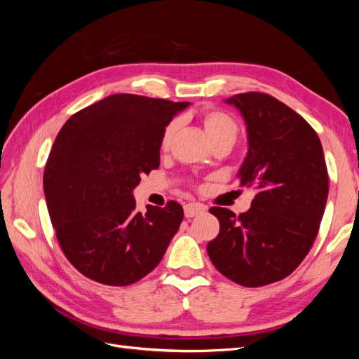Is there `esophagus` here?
Listing matches in <instances>:
<instances>
[{"mask_svg": "<svg viewBox=\"0 0 359 359\" xmlns=\"http://www.w3.org/2000/svg\"><path fill=\"white\" fill-rule=\"evenodd\" d=\"M205 212V206L201 203H187L184 205V214H186L187 219H191V217H196L199 214Z\"/></svg>", "mask_w": 359, "mask_h": 359, "instance_id": "34e87169", "label": "esophagus"}]
</instances>
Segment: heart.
Masks as SVG:
<instances>
[{
	"label": "heart",
	"instance_id": "heart-1",
	"mask_svg": "<svg viewBox=\"0 0 359 359\" xmlns=\"http://www.w3.org/2000/svg\"><path fill=\"white\" fill-rule=\"evenodd\" d=\"M202 126L206 136L211 140V144L220 142V140H233L238 135V124L235 119L223 111L219 109H206L202 112ZM178 128L177 119L169 121L163 128L158 147L161 151H166L172 142V137Z\"/></svg>",
	"mask_w": 359,
	"mask_h": 359
}]
</instances>
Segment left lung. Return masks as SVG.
Returning a JSON list of instances; mask_svg holds the SVG:
<instances>
[{
  "mask_svg": "<svg viewBox=\"0 0 359 359\" xmlns=\"http://www.w3.org/2000/svg\"><path fill=\"white\" fill-rule=\"evenodd\" d=\"M226 103L247 124L248 153L238 177L256 196L238 217L210 210L220 232L206 252L224 277L260 287L292 274L309 255L328 199L327 163L313 127L273 95L243 93Z\"/></svg>",
  "mask_w": 359,
  "mask_h": 359,
  "instance_id": "1",
  "label": "left lung"
}]
</instances>
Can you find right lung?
Returning a JSON list of instances; mask_svg holds the SVG:
<instances>
[{
  "label": "right lung",
  "instance_id": "right-lung-1",
  "mask_svg": "<svg viewBox=\"0 0 359 359\" xmlns=\"http://www.w3.org/2000/svg\"><path fill=\"white\" fill-rule=\"evenodd\" d=\"M189 102L114 94L72 115L52 145L45 172L48 211L57 240L81 274L128 286L165 256L182 206L136 211L140 175L160 166V136Z\"/></svg>",
  "mask_w": 359,
  "mask_h": 359
}]
</instances>
